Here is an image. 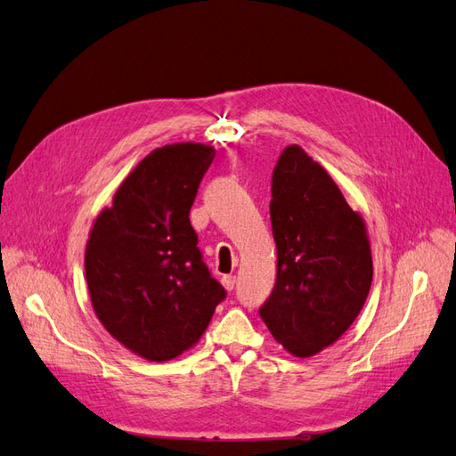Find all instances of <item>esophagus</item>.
<instances>
[{"instance_id": "obj_1", "label": "esophagus", "mask_w": 456, "mask_h": 456, "mask_svg": "<svg viewBox=\"0 0 456 456\" xmlns=\"http://www.w3.org/2000/svg\"><path fill=\"white\" fill-rule=\"evenodd\" d=\"M223 285H224L226 291H232L233 285H236V278H233V275H224V278H223Z\"/></svg>"}]
</instances>
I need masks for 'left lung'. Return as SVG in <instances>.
<instances>
[{"mask_svg": "<svg viewBox=\"0 0 456 456\" xmlns=\"http://www.w3.org/2000/svg\"><path fill=\"white\" fill-rule=\"evenodd\" d=\"M270 220L278 275L258 314L289 354L310 357L346 333L365 305L372 281L365 220L298 144L273 167Z\"/></svg>", "mask_w": 456, "mask_h": 456, "instance_id": "1", "label": "left lung"}]
</instances>
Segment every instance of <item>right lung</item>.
Listing matches in <instances>:
<instances>
[{"instance_id": "right-lung-1", "label": "right lung", "mask_w": 456, "mask_h": 456, "mask_svg": "<svg viewBox=\"0 0 456 456\" xmlns=\"http://www.w3.org/2000/svg\"><path fill=\"white\" fill-rule=\"evenodd\" d=\"M215 154L200 142L150 151L89 232L93 310L110 335L148 362H169L194 346L226 297L188 218Z\"/></svg>"}]
</instances>
